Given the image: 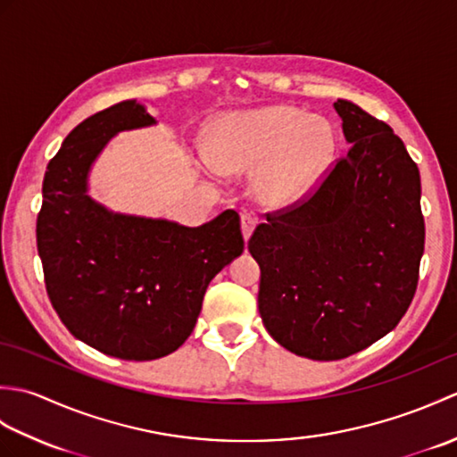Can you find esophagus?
<instances>
[{"instance_id": "obj_1", "label": "esophagus", "mask_w": 457, "mask_h": 457, "mask_svg": "<svg viewBox=\"0 0 457 457\" xmlns=\"http://www.w3.org/2000/svg\"><path fill=\"white\" fill-rule=\"evenodd\" d=\"M257 226V216L253 212H244L241 213V231H244V239L247 241L253 234V229Z\"/></svg>"}]
</instances>
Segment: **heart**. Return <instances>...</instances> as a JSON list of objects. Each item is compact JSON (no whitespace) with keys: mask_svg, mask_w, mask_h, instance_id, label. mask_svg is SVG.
<instances>
[{"mask_svg":"<svg viewBox=\"0 0 457 457\" xmlns=\"http://www.w3.org/2000/svg\"><path fill=\"white\" fill-rule=\"evenodd\" d=\"M210 161L223 174H253L257 198L270 208L306 200L336 154V135L318 115L293 105L228 113L208 135Z\"/></svg>","mask_w":457,"mask_h":457,"instance_id":"b5f03b06","label":"heart"}]
</instances>
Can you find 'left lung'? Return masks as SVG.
Wrapping results in <instances>:
<instances>
[{"instance_id": "1", "label": "left lung", "mask_w": 457, "mask_h": 457, "mask_svg": "<svg viewBox=\"0 0 457 457\" xmlns=\"http://www.w3.org/2000/svg\"><path fill=\"white\" fill-rule=\"evenodd\" d=\"M352 145L300 206L249 239L259 314L277 344L334 361L375 344L409 310L424 253L420 172L389 125L334 102Z\"/></svg>"}]
</instances>
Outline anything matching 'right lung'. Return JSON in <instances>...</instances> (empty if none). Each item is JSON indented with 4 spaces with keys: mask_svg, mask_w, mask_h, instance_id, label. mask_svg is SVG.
Returning <instances> with one entry per match:
<instances>
[{
    "mask_svg": "<svg viewBox=\"0 0 457 457\" xmlns=\"http://www.w3.org/2000/svg\"><path fill=\"white\" fill-rule=\"evenodd\" d=\"M151 125L157 120L137 100L76 125L48 162L37 218L58 318L76 339L128 361H151L187 342L210 280L244 253L236 210L188 228L113 212L90 196V170L108 143Z\"/></svg>",
    "mask_w": 457,
    "mask_h": 457,
    "instance_id": "obj_1",
    "label": "right lung"
}]
</instances>
